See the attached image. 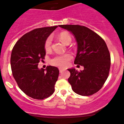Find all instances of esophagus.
Wrapping results in <instances>:
<instances>
[{
    "instance_id": "obj_1",
    "label": "esophagus",
    "mask_w": 124,
    "mask_h": 124,
    "mask_svg": "<svg viewBox=\"0 0 124 124\" xmlns=\"http://www.w3.org/2000/svg\"><path fill=\"white\" fill-rule=\"evenodd\" d=\"M59 72H60V73H62V72H63V71L65 70V69H63V68H59Z\"/></svg>"
}]
</instances>
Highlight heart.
<instances>
[{
	"instance_id": "obj_1",
	"label": "heart",
	"mask_w": 124,
	"mask_h": 124,
	"mask_svg": "<svg viewBox=\"0 0 124 124\" xmlns=\"http://www.w3.org/2000/svg\"><path fill=\"white\" fill-rule=\"evenodd\" d=\"M59 38L64 44L68 45L72 41V37L67 32H61L59 34ZM52 38L51 36L48 37L44 42V49L46 52L51 51L52 48ZM72 56L70 54H65L63 55H55L50 60V63L54 66L60 67H65L68 65L69 61L72 59Z\"/></svg>"
}]
</instances>
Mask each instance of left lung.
<instances>
[{
	"label": "left lung",
	"mask_w": 124,
	"mask_h": 124,
	"mask_svg": "<svg viewBox=\"0 0 124 124\" xmlns=\"http://www.w3.org/2000/svg\"><path fill=\"white\" fill-rule=\"evenodd\" d=\"M75 36L78 51L74 63L84 67L78 72L68 69V82L73 91L81 96H90L101 89L108 76L111 58L106 42L92 30L79 25H59Z\"/></svg>",
	"instance_id": "8db88e82"
}]
</instances>
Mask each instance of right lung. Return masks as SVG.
<instances>
[{
  "mask_svg": "<svg viewBox=\"0 0 124 124\" xmlns=\"http://www.w3.org/2000/svg\"><path fill=\"white\" fill-rule=\"evenodd\" d=\"M57 25L36 28L18 39L11 54L13 76L25 94L34 99L43 100L52 94L59 71L48 66L39 69L38 63L44 59L46 52L44 42Z\"/></svg>",
  "mask_w": 124,
  "mask_h": 124,
  "instance_id": "obj_1",
  "label": "right lung"
}]
</instances>
